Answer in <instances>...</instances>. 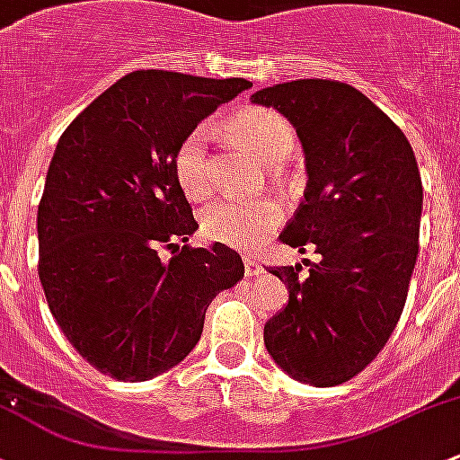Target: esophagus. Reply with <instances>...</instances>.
Returning <instances> with one entry per match:
<instances>
[{"mask_svg": "<svg viewBox=\"0 0 460 460\" xmlns=\"http://www.w3.org/2000/svg\"><path fill=\"white\" fill-rule=\"evenodd\" d=\"M243 262H244V273L249 275V278H255V275L262 273V267H260V262H258V260L251 258V255H244Z\"/></svg>", "mask_w": 460, "mask_h": 460, "instance_id": "34e87169", "label": "esophagus"}]
</instances>
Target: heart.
Returning <instances> with one entry per match:
<instances>
[{
  "label": "heart",
  "mask_w": 460,
  "mask_h": 460,
  "mask_svg": "<svg viewBox=\"0 0 460 460\" xmlns=\"http://www.w3.org/2000/svg\"><path fill=\"white\" fill-rule=\"evenodd\" d=\"M231 137L255 158L267 165L287 161L295 149V129L284 116L270 110H249L235 116L229 123ZM173 169L181 190L191 200L209 196L214 190L211 172L209 132L196 128L182 138L173 156ZM279 220V207L269 198L260 200H234L220 198L211 202L200 217L205 238L229 246H251L258 243Z\"/></svg>",
  "instance_id": "1"
}]
</instances>
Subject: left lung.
<instances>
[{"instance_id":"obj_1","label":"left lung","mask_w":460,"mask_h":460,"mask_svg":"<svg viewBox=\"0 0 460 460\" xmlns=\"http://www.w3.org/2000/svg\"><path fill=\"white\" fill-rule=\"evenodd\" d=\"M251 103L287 116L302 143L306 191L279 235L317 262L275 267L288 302L264 346L299 384L331 388L359 375L394 331L419 253L423 185L412 145L352 85L299 79Z\"/></svg>"}]
</instances>
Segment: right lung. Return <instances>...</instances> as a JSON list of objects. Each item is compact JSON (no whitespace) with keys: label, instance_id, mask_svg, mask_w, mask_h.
I'll list each match as a JSON object with an SVG mask.
<instances>
[{"label":"right lung","instance_id":"add662e5","mask_svg":"<svg viewBox=\"0 0 460 460\" xmlns=\"http://www.w3.org/2000/svg\"><path fill=\"white\" fill-rule=\"evenodd\" d=\"M246 79L138 70L61 134L37 214L39 279L72 346L119 381H147L200 340L211 299L244 275L235 251L191 249L198 222L173 169L182 138ZM174 255L167 263L157 249Z\"/></svg>","mask_w":460,"mask_h":460}]
</instances>
